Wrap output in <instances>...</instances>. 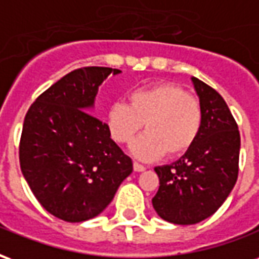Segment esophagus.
I'll return each instance as SVG.
<instances>
[{
	"label": "esophagus",
	"instance_id": "obj_1",
	"mask_svg": "<svg viewBox=\"0 0 259 259\" xmlns=\"http://www.w3.org/2000/svg\"><path fill=\"white\" fill-rule=\"evenodd\" d=\"M133 169H135L136 172H143V170H146V166L139 162H133Z\"/></svg>",
	"mask_w": 259,
	"mask_h": 259
}]
</instances>
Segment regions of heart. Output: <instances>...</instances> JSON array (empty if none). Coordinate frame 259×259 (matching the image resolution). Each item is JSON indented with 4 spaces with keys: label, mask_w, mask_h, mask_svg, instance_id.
<instances>
[{
    "label": "heart",
    "mask_w": 259,
    "mask_h": 259,
    "mask_svg": "<svg viewBox=\"0 0 259 259\" xmlns=\"http://www.w3.org/2000/svg\"><path fill=\"white\" fill-rule=\"evenodd\" d=\"M107 127L113 140L127 144L140 133L132 151L141 159H155L166 152L178 157L190 150L204 123L198 98L179 84L157 81L127 94V104L115 101L108 108Z\"/></svg>",
    "instance_id": "obj_1"
}]
</instances>
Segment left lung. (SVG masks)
<instances>
[{
    "mask_svg": "<svg viewBox=\"0 0 259 259\" xmlns=\"http://www.w3.org/2000/svg\"><path fill=\"white\" fill-rule=\"evenodd\" d=\"M204 111L198 139L176 162L157 166L158 215L176 225H194L218 211L239 176L240 132L222 96L193 77Z\"/></svg>",
    "mask_w": 259,
    "mask_h": 259,
    "instance_id": "8db88e82",
    "label": "left lung"
}]
</instances>
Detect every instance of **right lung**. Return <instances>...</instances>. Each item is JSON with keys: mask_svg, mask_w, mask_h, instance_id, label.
Instances as JSON below:
<instances>
[{"mask_svg": "<svg viewBox=\"0 0 259 259\" xmlns=\"http://www.w3.org/2000/svg\"><path fill=\"white\" fill-rule=\"evenodd\" d=\"M119 69L72 70L37 97L19 143L22 174L42 208L65 222L101 213L133 170L107 123L90 113L98 85Z\"/></svg>", "mask_w": 259, "mask_h": 259, "instance_id": "obj_1", "label": "right lung"}]
</instances>
